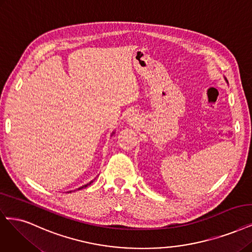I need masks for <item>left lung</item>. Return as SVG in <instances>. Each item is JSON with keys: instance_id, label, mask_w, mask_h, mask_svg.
<instances>
[{"instance_id": "1", "label": "left lung", "mask_w": 252, "mask_h": 252, "mask_svg": "<svg viewBox=\"0 0 252 252\" xmlns=\"http://www.w3.org/2000/svg\"><path fill=\"white\" fill-rule=\"evenodd\" d=\"M224 79H225V81H226V83H228V81H227V79H226V78H225V77H224Z\"/></svg>"}]
</instances>
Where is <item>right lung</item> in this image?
<instances>
[{
  "mask_svg": "<svg viewBox=\"0 0 252 252\" xmlns=\"http://www.w3.org/2000/svg\"><path fill=\"white\" fill-rule=\"evenodd\" d=\"M114 134H115V131H114V132H112V133H111V135H114ZM94 179H96V178H94ZM94 180H92V181H90V182H89V184H86V185H84V186H82V187H80V188H78V189H85V188H86V187H89V186H90V185H91V184H92V182H93V181H94ZM74 190H75V189H74ZM72 192H73V190H70V192H68V193H72Z\"/></svg>",
  "mask_w": 252,
  "mask_h": 252,
  "instance_id": "1",
  "label": "right lung"
}]
</instances>
